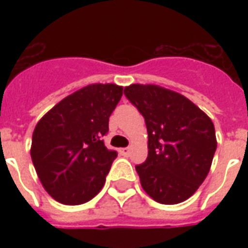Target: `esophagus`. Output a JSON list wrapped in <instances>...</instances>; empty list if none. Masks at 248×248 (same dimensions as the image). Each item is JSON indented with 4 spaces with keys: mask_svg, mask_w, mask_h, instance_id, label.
<instances>
[{
    "mask_svg": "<svg viewBox=\"0 0 248 248\" xmlns=\"http://www.w3.org/2000/svg\"><path fill=\"white\" fill-rule=\"evenodd\" d=\"M130 151H131V149H130V147H124V149H121V150H119V153H121L122 155L127 156L130 154Z\"/></svg>",
    "mask_w": 248,
    "mask_h": 248,
    "instance_id": "34e87169",
    "label": "esophagus"
}]
</instances>
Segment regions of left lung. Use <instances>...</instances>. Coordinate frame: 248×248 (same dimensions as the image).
<instances>
[{
	"label": "left lung",
	"instance_id": "8db88e82",
	"mask_svg": "<svg viewBox=\"0 0 248 248\" xmlns=\"http://www.w3.org/2000/svg\"><path fill=\"white\" fill-rule=\"evenodd\" d=\"M124 95L143 115L149 155L135 166L142 188L155 202L177 204L207 177L217 150L208 115L182 94L158 85L133 83Z\"/></svg>",
	"mask_w": 248,
	"mask_h": 248
}]
</instances>
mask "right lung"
<instances>
[{"label": "right lung", "mask_w": 248, "mask_h": 248, "mask_svg": "<svg viewBox=\"0 0 248 248\" xmlns=\"http://www.w3.org/2000/svg\"><path fill=\"white\" fill-rule=\"evenodd\" d=\"M122 94L124 87L115 83H93L63 98L35 124L31 161L57 202L82 204L102 190L117 158L102 137Z\"/></svg>", "instance_id": "obj_1"}]
</instances>
